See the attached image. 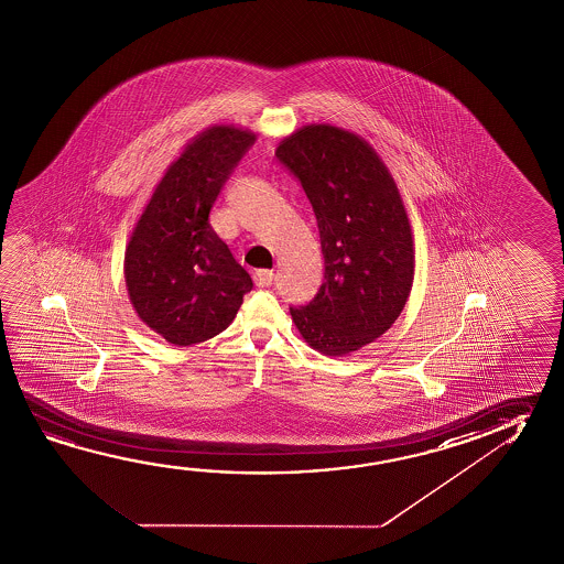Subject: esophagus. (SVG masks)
Here are the masks:
<instances>
[{
	"mask_svg": "<svg viewBox=\"0 0 564 564\" xmlns=\"http://www.w3.org/2000/svg\"><path fill=\"white\" fill-rule=\"evenodd\" d=\"M253 281L258 286H269L273 283V271L271 269H258L253 273Z\"/></svg>",
	"mask_w": 564,
	"mask_h": 564,
	"instance_id": "obj_1",
	"label": "esophagus"
}]
</instances>
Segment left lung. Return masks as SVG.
Segmentation results:
<instances>
[{
  "instance_id": "left-lung-1",
  "label": "left lung",
  "mask_w": 564,
  "mask_h": 564,
  "mask_svg": "<svg viewBox=\"0 0 564 564\" xmlns=\"http://www.w3.org/2000/svg\"><path fill=\"white\" fill-rule=\"evenodd\" d=\"M313 204L324 283L291 306L296 330L324 356H346L388 333L415 278V243L398 185L366 139L330 123L286 135L275 151Z\"/></svg>"
}]
</instances>
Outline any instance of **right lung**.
<instances>
[{
	"mask_svg": "<svg viewBox=\"0 0 564 564\" xmlns=\"http://www.w3.org/2000/svg\"><path fill=\"white\" fill-rule=\"evenodd\" d=\"M256 133L210 126L186 143L131 231L123 278L133 311L153 333L191 346L223 333L251 291L208 216Z\"/></svg>",
	"mask_w": 564,
	"mask_h": 564,
	"instance_id": "add662e5",
	"label": "right lung"
}]
</instances>
